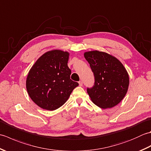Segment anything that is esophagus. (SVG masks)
I'll return each mask as SVG.
<instances>
[{
    "instance_id": "esophagus-1",
    "label": "esophagus",
    "mask_w": 151,
    "mask_h": 151,
    "mask_svg": "<svg viewBox=\"0 0 151 151\" xmlns=\"http://www.w3.org/2000/svg\"><path fill=\"white\" fill-rule=\"evenodd\" d=\"M78 84H79V86H82V85H83V82H82V81H79V82H78Z\"/></svg>"
}]
</instances>
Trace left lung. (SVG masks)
I'll return each instance as SVG.
<instances>
[{
	"label": "left lung",
	"mask_w": 151,
	"mask_h": 151,
	"mask_svg": "<svg viewBox=\"0 0 151 151\" xmlns=\"http://www.w3.org/2000/svg\"><path fill=\"white\" fill-rule=\"evenodd\" d=\"M95 77L94 85L87 92L95 104L110 108L118 104L126 95L129 76L123 64L116 58L98 50L84 53Z\"/></svg>",
	"instance_id": "obj_1"
}]
</instances>
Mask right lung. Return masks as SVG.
<instances>
[{"mask_svg": "<svg viewBox=\"0 0 151 151\" xmlns=\"http://www.w3.org/2000/svg\"><path fill=\"white\" fill-rule=\"evenodd\" d=\"M69 53L60 50L43 54L32 67L27 76L28 93L38 106L52 111L69 99L78 83L70 78L67 65Z\"/></svg>", "mask_w": 151, "mask_h": 151, "instance_id": "1", "label": "right lung"}]
</instances>
